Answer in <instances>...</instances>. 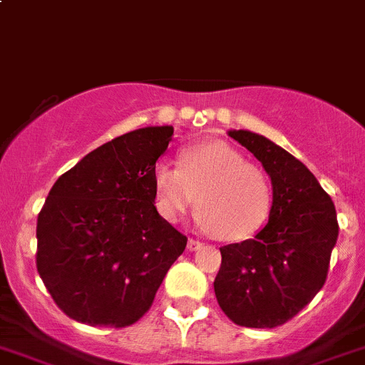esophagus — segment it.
I'll return each instance as SVG.
<instances>
[{
    "label": "esophagus",
    "instance_id": "1",
    "mask_svg": "<svg viewBox=\"0 0 365 365\" xmlns=\"http://www.w3.org/2000/svg\"><path fill=\"white\" fill-rule=\"evenodd\" d=\"M200 247H203V242H201V240L189 239V242H187V250H189V251H197Z\"/></svg>",
    "mask_w": 365,
    "mask_h": 365
}]
</instances>
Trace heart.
I'll return each instance as SVG.
<instances>
[{"mask_svg":"<svg viewBox=\"0 0 365 365\" xmlns=\"http://www.w3.org/2000/svg\"><path fill=\"white\" fill-rule=\"evenodd\" d=\"M157 212L176 222L197 203L200 225L219 240L257 235L272 210V183L264 169L221 140L182 150L178 168L158 162L153 168Z\"/></svg>","mask_w":365,"mask_h":365,"instance_id":"obj_1","label":"heart"}]
</instances>
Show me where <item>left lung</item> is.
Segmentation results:
<instances>
[{
  "mask_svg": "<svg viewBox=\"0 0 365 365\" xmlns=\"http://www.w3.org/2000/svg\"><path fill=\"white\" fill-rule=\"evenodd\" d=\"M230 137L271 176L272 210L253 239L219 247L215 298L239 327L277 328L305 309L327 282L337 212L316 176L284 148L246 130Z\"/></svg>",
  "mask_w": 365,
  "mask_h": 365,
  "instance_id": "obj_1",
  "label": "left lung"
}]
</instances>
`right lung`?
<instances>
[{"label":"right lung","mask_w":365,"mask_h":365,"mask_svg":"<svg viewBox=\"0 0 365 365\" xmlns=\"http://www.w3.org/2000/svg\"><path fill=\"white\" fill-rule=\"evenodd\" d=\"M173 126L115 137L63 173L37 217V271L71 319L125 328L153 305L187 237L155 208L153 168Z\"/></svg>","instance_id":"right-lung-1"}]
</instances>
